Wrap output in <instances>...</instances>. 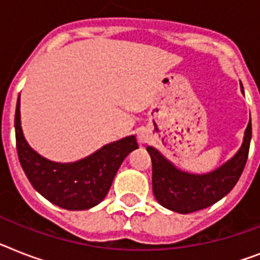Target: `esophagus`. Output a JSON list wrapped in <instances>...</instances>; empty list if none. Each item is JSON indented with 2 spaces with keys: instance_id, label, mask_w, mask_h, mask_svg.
<instances>
[{
  "instance_id": "34e87169",
  "label": "esophagus",
  "mask_w": 260,
  "mask_h": 260,
  "mask_svg": "<svg viewBox=\"0 0 260 260\" xmlns=\"http://www.w3.org/2000/svg\"><path fill=\"white\" fill-rule=\"evenodd\" d=\"M139 140H140V143H148L149 141L148 134H145V132H140V134H139Z\"/></svg>"
}]
</instances>
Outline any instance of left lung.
I'll list each match as a JSON object with an SVG mask.
<instances>
[{"instance_id": "left-lung-1", "label": "left lung", "mask_w": 260, "mask_h": 260, "mask_svg": "<svg viewBox=\"0 0 260 260\" xmlns=\"http://www.w3.org/2000/svg\"><path fill=\"white\" fill-rule=\"evenodd\" d=\"M252 128L244 132L243 144L218 170L204 175H193L178 170L157 149L147 147L152 160V189L156 200L166 208L179 214H189L212 206L224 198L239 180L250 151Z\"/></svg>"}]
</instances>
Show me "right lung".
I'll use <instances>...</instances> for the list:
<instances>
[{"label": "right lung", "instance_id": "right-lung-1", "mask_svg": "<svg viewBox=\"0 0 260 260\" xmlns=\"http://www.w3.org/2000/svg\"><path fill=\"white\" fill-rule=\"evenodd\" d=\"M14 128L18 159L30 184L45 199L65 210H88L100 203L108 193L123 160L139 148L136 137L128 136L75 163L50 161L33 151L25 140L20 120V96Z\"/></svg>", "mask_w": 260, "mask_h": 260}]
</instances>
